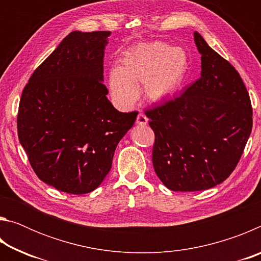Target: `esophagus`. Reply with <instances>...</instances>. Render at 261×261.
Returning <instances> with one entry per match:
<instances>
[{
    "instance_id": "34e87169",
    "label": "esophagus",
    "mask_w": 261,
    "mask_h": 261,
    "mask_svg": "<svg viewBox=\"0 0 261 261\" xmlns=\"http://www.w3.org/2000/svg\"><path fill=\"white\" fill-rule=\"evenodd\" d=\"M136 123H137V124H138V125L144 126V125H146L147 123H148V118H147L146 116H145V115H144L143 113H139L138 116H137Z\"/></svg>"
}]
</instances>
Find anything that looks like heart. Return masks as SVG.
Here are the masks:
<instances>
[{
  "label": "heart",
  "instance_id": "obj_1",
  "mask_svg": "<svg viewBox=\"0 0 261 261\" xmlns=\"http://www.w3.org/2000/svg\"><path fill=\"white\" fill-rule=\"evenodd\" d=\"M188 67L187 53L182 48L163 42L140 43L124 53L121 67L109 71L110 94L118 105L129 107L138 96L137 86L143 84L146 98L160 102L179 90Z\"/></svg>",
  "mask_w": 261,
  "mask_h": 261
}]
</instances>
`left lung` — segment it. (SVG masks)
Here are the masks:
<instances>
[{
	"instance_id": "obj_1",
	"label": "left lung",
	"mask_w": 261,
	"mask_h": 261,
	"mask_svg": "<svg viewBox=\"0 0 261 261\" xmlns=\"http://www.w3.org/2000/svg\"><path fill=\"white\" fill-rule=\"evenodd\" d=\"M200 78L175 99L145 112L155 135L152 161L173 191H201L235 169L252 130V106L237 70L198 32Z\"/></svg>"
}]
</instances>
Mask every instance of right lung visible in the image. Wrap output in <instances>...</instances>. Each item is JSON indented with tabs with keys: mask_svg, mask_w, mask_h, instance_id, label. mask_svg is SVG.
I'll return each instance as SVG.
<instances>
[{
	"mask_svg": "<svg viewBox=\"0 0 261 261\" xmlns=\"http://www.w3.org/2000/svg\"><path fill=\"white\" fill-rule=\"evenodd\" d=\"M109 31H73L35 69L21 93L17 129L34 173L59 191L83 194L102 183L137 112L107 99L103 56Z\"/></svg>",
	"mask_w": 261,
	"mask_h": 261,
	"instance_id": "right-lung-1",
	"label": "right lung"
}]
</instances>
